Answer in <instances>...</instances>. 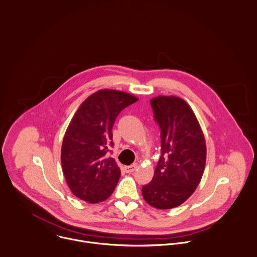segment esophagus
Wrapping results in <instances>:
<instances>
[{"label": "esophagus", "mask_w": 257, "mask_h": 257, "mask_svg": "<svg viewBox=\"0 0 257 257\" xmlns=\"http://www.w3.org/2000/svg\"><path fill=\"white\" fill-rule=\"evenodd\" d=\"M136 167H137V164H132V165H129V166H125L124 170H125V173L130 174V173L134 172V170L136 169Z\"/></svg>", "instance_id": "obj_1"}]
</instances>
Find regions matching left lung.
Listing matches in <instances>:
<instances>
[{"label":"left lung","instance_id":"1","mask_svg":"<svg viewBox=\"0 0 257 257\" xmlns=\"http://www.w3.org/2000/svg\"><path fill=\"white\" fill-rule=\"evenodd\" d=\"M150 105L160 128L161 155L152 181L142 187L146 203L172 209L195 192L206 165V141L192 108L178 97L160 96Z\"/></svg>","mask_w":257,"mask_h":257}]
</instances>
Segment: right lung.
<instances>
[{
    "mask_svg": "<svg viewBox=\"0 0 257 257\" xmlns=\"http://www.w3.org/2000/svg\"><path fill=\"white\" fill-rule=\"evenodd\" d=\"M138 99L115 90H100L83 101L63 137L61 166L65 181L78 199L96 204L114 192L121 170L108 156L117 116Z\"/></svg>",
    "mask_w": 257,
    "mask_h": 257,
    "instance_id": "add662e5",
    "label": "right lung"
}]
</instances>
